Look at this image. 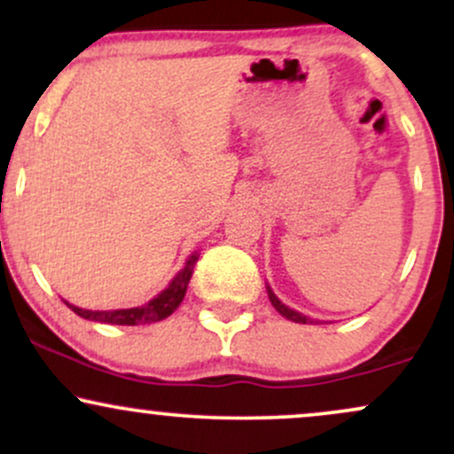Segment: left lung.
I'll use <instances>...</instances> for the list:
<instances>
[{"label": "left lung", "mask_w": 454, "mask_h": 454, "mask_svg": "<svg viewBox=\"0 0 454 454\" xmlns=\"http://www.w3.org/2000/svg\"><path fill=\"white\" fill-rule=\"evenodd\" d=\"M267 293H269L270 305H273L275 309H278L281 316H284V317H288V320H293V322H299V325H316V322H317V320H311V317H307V316H303V314H299V311L290 309L288 305H284V303H281V301L278 299V296L273 294V290H270L269 286H267Z\"/></svg>", "instance_id": "8db88e82"}]
</instances>
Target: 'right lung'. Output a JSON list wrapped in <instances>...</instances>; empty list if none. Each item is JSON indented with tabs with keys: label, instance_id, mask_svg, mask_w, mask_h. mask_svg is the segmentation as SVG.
I'll list each match as a JSON object with an SVG mask.
<instances>
[{
	"label": "right lung",
	"instance_id": "obj_1",
	"mask_svg": "<svg viewBox=\"0 0 454 454\" xmlns=\"http://www.w3.org/2000/svg\"><path fill=\"white\" fill-rule=\"evenodd\" d=\"M198 260V254H192L187 258L185 267L175 275V279L170 281L168 288L161 290V293L151 299L149 303L140 307H129V309H111V311H91L82 309V307L70 305L66 301V305L74 311L76 316L85 317V320L93 322H104V325H121V326H137V325H151V322H160L164 317H168L176 307L184 301L187 284H190L192 273H194V264Z\"/></svg>",
	"mask_w": 454,
	"mask_h": 454
}]
</instances>
